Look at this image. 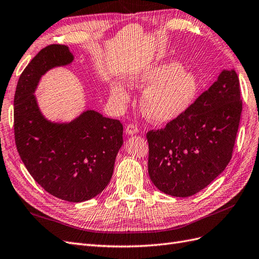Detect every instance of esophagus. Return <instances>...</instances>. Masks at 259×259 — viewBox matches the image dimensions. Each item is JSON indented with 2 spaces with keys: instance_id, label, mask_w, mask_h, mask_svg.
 <instances>
[{
  "instance_id": "34e87169",
  "label": "esophagus",
  "mask_w": 259,
  "mask_h": 259,
  "mask_svg": "<svg viewBox=\"0 0 259 259\" xmlns=\"http://www.w3.org/2000/svg\"><path fill=\"white\" fill-rule=\"evenodd\" d=\"M137 132H138V128L134 124H130V125H127L126 128H125V133H126L127 135H134Z\"/></svg>"
}]
</instances>
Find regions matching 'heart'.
<instances>
[{
    "instance_id": "obj_1",
    "label": "heart",
    "mask_w": 259,
    "mask_h": 259,
    "mask_svg": "<svg viewBox=\"0 0 259 259\" xmlns=\"http://www.w3.org/2000/svg\"><path fill=\"white\" fill-rule=\"evenodd\" d=\"M130 86L145 92L141 107L152 123L166 124L183 115L199 94V80L177 61H165L132 76ZM110 100L117 109L127 106L131 96L120 82L110 86Z\"/></svg>"
}]
</instances>
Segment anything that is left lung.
Wrapping results in <instances>:
<instances>
[{
	"label": "left lung",
	"instance_id": "left-lung-1",
	"mask_svg": "<svg viewBox=\"0 0 259 259\" xmlns=\"http://www.w3.org/2000/svg\"><path fill=\"white\" fill-rule=\"evenodd\" d=\"M241 112L239 77L223 69L183 115L147 133L148 173L158 190L188 197L218 178L232 158Z\"/></svg>",
	"mask_w": 259,
	"mask_h": 259
}]
</instances>
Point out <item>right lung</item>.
Wrapping results in <instances>:
<instances>
[{"instance_id": "obj_1", "label": "right lung", "mask_w": 259, "mask_h": 259, "mask_svg": "<svg viewBox=\"0 0 259 259\" xmlns=\"http://www.w3.org/2000/svg\"><path fill=\"white\" fill-rule=\"evenodd\" d=\"M73 61L63 45L48 46L31 60L16 87L14 131L19 156L34 181L55 197L81 202L100 194L112 178L123 125L95 110L69 122L51 121L41 112L34 96L41 77Z\"/></svg>"}]
</instances>
